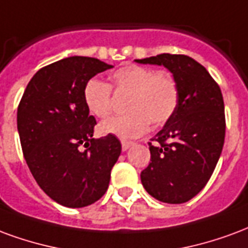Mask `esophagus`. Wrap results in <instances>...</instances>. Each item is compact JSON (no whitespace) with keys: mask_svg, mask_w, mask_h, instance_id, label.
Masks as SVG:
<instances>
[{"mask_svg":"<svg viewBox=\"0 0 248 248\" xmlns=\"http://www.w3.org/2000/svg\"><path fill=\"white\" fill-rule=\"evenodd\" d=\"M132 145H133V142H132V141H125V140H123V141H122V149L124 152H125L126 149H129Z\"/></svg>","mask_w":248,"mask_h":248,"instance_id":"1","label":"esophagus"}]
</instances>
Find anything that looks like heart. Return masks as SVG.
I'll return each instance as SVG.
<instances>
[{
  "label": "heart",
  "instance_id": "obj_1",
  "mask_svg": "<svg viewBox=\"0 0 248 248\" xmlns=\"http://www.w3.org/2000/svg\"><path fill=\"white\" fill-rule=\"evenodd\" d=\"M112 90L119 95H128L125 99L128 112L103 122L100 131L123 139L140 136L149 124L165 125L176 113L180 102L178 84L170 72L125 64L112 72L111 84L99 79H90L86 83L83 100L91 115L99 119L111 115Z\"/></svg>",
  "mask_w": 248,
  "mask_h": 248
}]
</instances>
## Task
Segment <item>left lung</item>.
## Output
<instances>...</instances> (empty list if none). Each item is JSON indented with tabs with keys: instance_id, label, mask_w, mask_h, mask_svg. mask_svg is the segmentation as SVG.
I'll return each mask as SVG.
<instances>
[{
	"instance_id": "obj_1",
	"label": "left lung",
	"mask_w": 248,
	"mask_h": 248,
	"mask_svg": "<svg viewBox=\"0 0 248 248\" xmlns=\"http://www.w3.org/2000/svg\"><path fill=\"white\" fill-rule=\"evenodd\" d=\"M165 66L180 90L176 113L149 144L151 162L141 171L145 190L165 203H184L210 180L225 142L223 96L205 67L182 54L136 59Z\"/></svg>"
}]
</instances>
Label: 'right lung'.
I'll return each mask as SVG.
<instances>
[{"mask_svg": "<svg viewBox=\"0 0 248 248\" xmlns=\"http://www.w3.org/2000/svg\"><path fill=\"white\" fill-rule=\"evenodd\" d=\"M111 67L88 57L47 64L31 78L18 104L29 169L41 189L67 207H84L104 196L122 152L115 135L92 137L96 120L83 100L86 83Z\"/></svg>", "mask_w": 248, "mask_h": 248, "instance_id": "obj_1", "label": "right lung"}]
</instances>
